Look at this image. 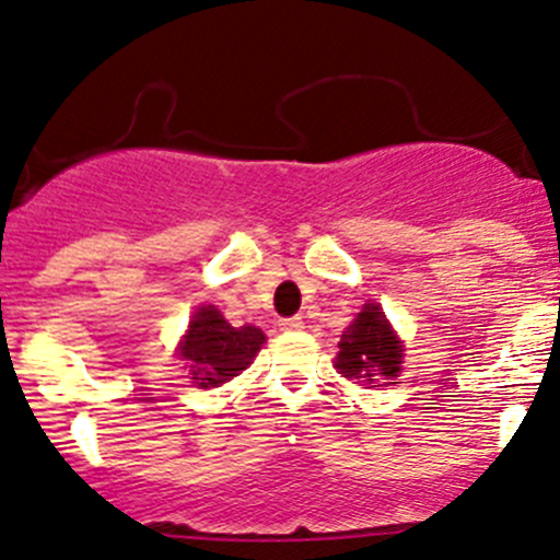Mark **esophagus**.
<instances>
[{"label": "esophagus", "instance_id": "esophagus-1", "mask_svg": "<svg viewBox=\"0 0 560 560\" xmlns=\"http://www.w3.org/2000/svg\"><path fill=\"white\" fill-rule=\"evenodd\" d=\"M279 325H281V330H301L303 319L301 316H287V319H281Z\"/></svg>", "mask_w": 560, "mask_h": 560}]
</instances>
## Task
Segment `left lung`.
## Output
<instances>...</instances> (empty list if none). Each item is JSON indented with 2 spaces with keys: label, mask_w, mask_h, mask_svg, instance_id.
<instances>
[{
  "label": "left lung",
  "mask_w": 560,
  "mask_h": 560,
  "mask_svg": "<svg viewBox=\"0 0 560 560\" xmlns=\"http://www.w3.org/2000/svg\"><path fill=\"white\" fill-rule=\"evenodd\" d=\"M404 363V343L376 303H365L338 341L336 369L347 380L365 382L371 387L395 385Z\"/></svg>",
  "instance_id": "left-lung-1"
}]
</instances>
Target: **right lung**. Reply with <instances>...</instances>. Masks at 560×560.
Segmentation results:
<instances>
[{
  "mask_svg": "<svg viewBox=\"0 0 560 560\" xmlns=\"http://www.w3.org/2000/svg\"><path fill=\"white\" fill-rule=\"evenodd\" d=\"M262 343L265 332L259 327H233L219 308L200 306L191 316L184 341L178 343V360H184L189 374L186 380H191L195 387L208 389L246 371Z\"/></svg>",
  "mask_w": 560,
  "mask_h": 560,
  "instance_id": "add662e5",
  "label": "right lung"
}]
</instances>
